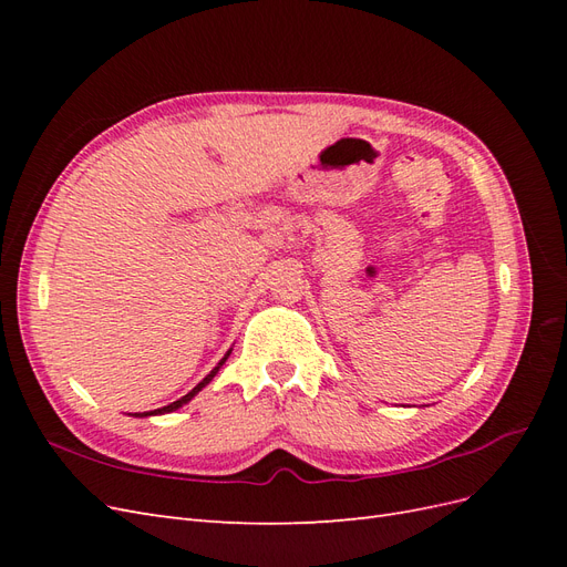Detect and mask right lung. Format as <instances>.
Instances as JSON below:
<instances>
[{
	"instance_id": "1",
	"label": "right lung",
	"mask_w": 567,
	"mask_h": 567,
	"mask_svg": "<svg viewBox=\"0 0 567 567\" xmlns=\"http://www.w3.org/2000/svg\"><path fill=\"white\" fill-rule=\"evenodd\" d=\"M229 354H231V350H227V354L219 359V362H217V367H215V369H213V371H210L208 375H205V379H203V381H200V383H198V385H196V388H194L192 392H186V394H184V398H179L177 402H169L167 406H161V409H153V411H144V414H132V416H136V419H144V416H161V414H169V411H177L179 406L188 404V402H192V400L196 398V394H198V392H200V390H203L205 385H208V383H210V381L215 379V375H217V371L221 369V364H225V362H227V359H229Z\"/></svg>"
}]
</instances>
